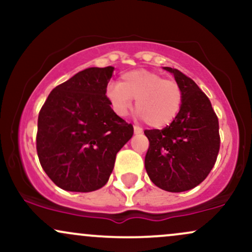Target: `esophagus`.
<instances>
[{"label": "esophagus", "mask_w": 252, "mask_h": 252, "mask_svg": "<svg viewBox=\"0 0 252 252\" xmlns=\"http://www.w3.org/2000/svg\"><path fill=\"white\" fill-rule=\"evenodd\" d=\"M134 131H135V134H142V128H140V126H134Z\"/></svg>", "instance_id": "esophagus-1"}]
</instances>
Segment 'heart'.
<instances>
[{
	"instance_id": "b5f03b06",
	"label": "heart",
	"mask_w": 252,
	"mask_h": 252,
	"mask_svg": "<svg viewBox=\"0 0 252 252\" xmlns=\"http://www.w3.org/2000/svg\"><path fill=\"white\" fill-rule=\"evenodd\" d=\"M106 96L120 116L128 114L132 99H136L138 115L153 128L169 126L182 105L180 84L158 72L143 68L126 72L120 83L109 84Z\"/></svg>"
}]
</instances>
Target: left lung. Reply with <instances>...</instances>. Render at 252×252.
<instances>
[{
	"mask_svg": "<svg viewBox=\"0 0 252 252\" xmlns=\"http://www.w3.org/2000/svg\"><path fill=\"white\" fill-rule=\"evenodd\" d=\"M182 89V105L178 116L163 129L144 130L148 137L144 166L150 180L161 189L185 192L206 179L220 148L219 122L209 97L199 86L172 67Z\"/></svg>",
	"mask_w": 252,
	"mask_h": 252,
	"instance_id": "left-lung-1",
	"label": "left lung"
}]
</instances>
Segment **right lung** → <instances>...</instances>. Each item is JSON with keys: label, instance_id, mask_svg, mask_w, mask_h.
<instances>
[{"label": "right lung", "instance_id": "obj_1", "mask_svg": "<svg viewBox=\"0 0 252 252\" xmlns=\"http://www.w3.org/2000/svg\"><path fill=\"white\" fill-rule=\"evenodd\" d=\"M112 72V66L78 72L52 90L40 110L37 156L60 189L92 192L103 187L116 154L134 134L105 94Z\"/></svg>", "mask_w": 252, "mask_h": 252}]
</instances>
